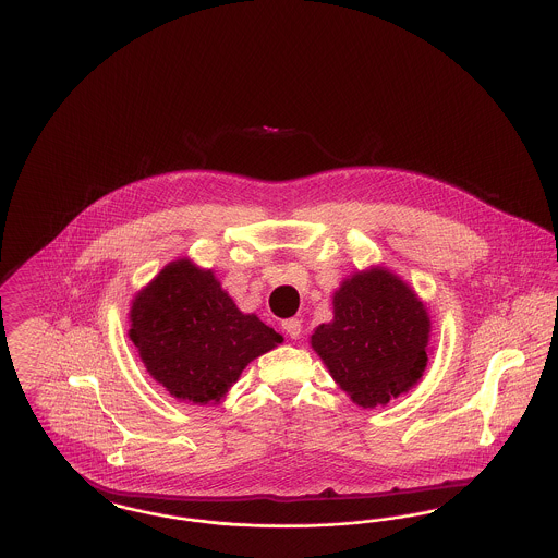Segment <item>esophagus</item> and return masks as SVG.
<instances>
[{
  "instance_id": "34e87169",
  "label": "esophagus",
  "mask_w": 558,
  "mask_h": 558,
  "mask_svg": "<svg viewBox=\"0 0 558 558\" xmlns=\"http://www.w3.org/2000/svg\"><path fill=\"white\" fill-rule=\"evenodd\" d=\"M282 329L287 331V336H289V338L298 340V338L301 336L300 318H287V320H282Z\"/></svg>"
}]
</instances>
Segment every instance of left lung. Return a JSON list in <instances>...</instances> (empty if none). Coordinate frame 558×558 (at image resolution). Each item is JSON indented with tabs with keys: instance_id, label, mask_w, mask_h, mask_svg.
Instances as JSON below:
<instances>
[{
	"instance_id": "left-lung-1",
	"label": "left lung",
	"mask_w": 558,
	"mask_h": 558,
	"mask_svg": "<svg viewBox=\"0 0 558 558\" xmlns=\"http://www.w3.org/2000/svg\"><path fill=\"white\" fill-rule=\"evenodd\" d=\"M429 331L418 295L386 267H372L343 280L333 320L318 325L310 343L356 405L376 408L423 378Z\"/></svg>"
}]
</instances>
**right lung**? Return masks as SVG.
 <instances>
[{"mask_svg":"<svg viewBox=\"0 0 558 558\" xmlns=\"http://www.w3.org/2000/svg\"><path fill=\"white\" fill-rule=\"evenodd\" d=\"M129 338L148 374L175 399L218 403L244 367L282 342L244 314L210 269L189 258L166 265L131 303Z\"/></svg>","mask_w":558,"mask_h":558,"instance_id":"1","label":"right lung"}]
</instances>
